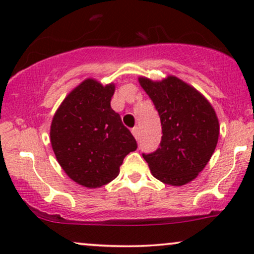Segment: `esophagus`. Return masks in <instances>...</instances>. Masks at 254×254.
Segmentation results:
<instances>
[{"label":"esophagus","mask_w":254,"mask_h":254,"mask_svg":"<svg viewBox=\"0 0 254 254\" xmlns=\"http://www.w3.org/2000/svg\"><path fill=\"white\" fill-rule=\"evenodd\" d=\"M131 132H132L133 137H135L137 141H138V138H139V129H138V127H135L132 130H131Z\"/></svg>","instance_id":"esophagus-1"}]
</instances>
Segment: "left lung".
I'll return each mask as SVG.
<instances>
[{"mask_svg": "<svg viewBox=\"0 0 254 254\" xmlns=\"http://www.w3.org/2000/svg\"><path fill=\"white\" fill-rule=\"evenodd\" d=\"M138 82L155 105L162 127L160 148L143 154L144 160L157 180L185 185L214 154L220 136L216 112L199 90L174 75L160 81L139 76Z\"/></svg>", "mask_w": 254, "mask_h": 254, "instance_id": "1", "label": "left lung"}]
</instances>
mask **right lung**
<instances>
[{
  "label": "right lung",
  "mask_w": 254,
  "mask_h": 254,
  "mask_svg": "<svg viewBox=\"0 0 254 254\" xmlns=\"http://www.w3.org/2000/svg\"><path fill=\"white\" fill-rule=\"evenodd\" d=\"M116 84L83 80L61 103L50 127L58 164L72 182L98 189L112 182L136 139L111 109Z\"/></svg>",
  "instance_id": "right-lung-1"
}]
</instances>
